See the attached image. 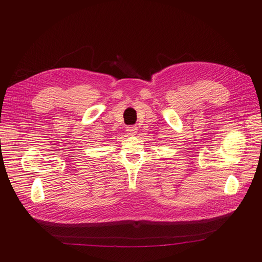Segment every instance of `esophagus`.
<instances>
[{"label":"esophagus","instance_id":"34e87169","mask_svg":"<svg viewBox=\"0 0 262 262\" xmlns=\"http://www.w3.org/2000/svg\"><path fill=\"white\" fill-rule=\"evenodd\" d=\"M126 131H128L129 134H136L138 131V128L136 125H129L126 126Z\"/></svg>","mask_w":262,"mask_h":262}]
</instances>
